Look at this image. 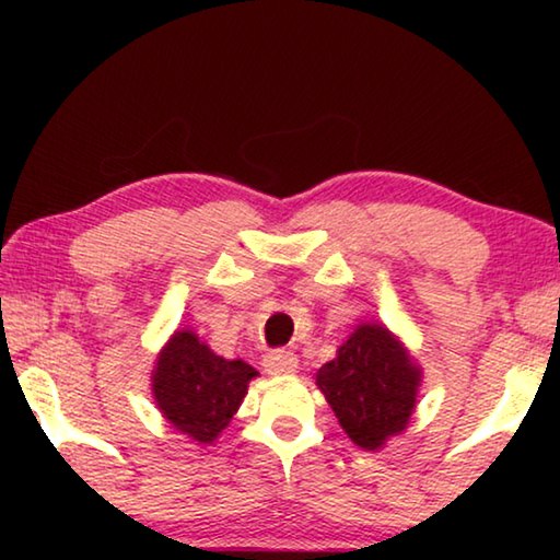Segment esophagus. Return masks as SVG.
Masks as SVG:
<instances>
[{
    "instance_id": "1",
    "label": "esophagus",
    "mask_w": 560,
    "mask_h": 560,
    "mask_svg": "<svg viewBox=\"0 0 560 560\" xmlns=\"http://www.w3.org/2000/svg\"><path fill=\"white\" fill-rule=\"evenodd\" d=\"M299 358L291 350H271L269 355H264V371L269 375H291L296 371Z\"/></svg>"
}]
</instances>
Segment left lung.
I'll list each match as a JSON object with an SVG mask.
<instances>
[{
  "instance_id": "left-lung-1",
  "label": "left lung",
  "mask_w": 560,
  "mask_h": 560,
  "mask_svg": "<svg viewBox=\"0 0 560 560\" xmlns=\"http://www.w3.org/2000/svg\"><path fill=\"white\" fill-rule=\"evenodd\" d=\"M420 383V365L381 324H360L316 373L318 390L334 407L340 428L371 452L407 428Z\"/></svg>"
}]
</instances>
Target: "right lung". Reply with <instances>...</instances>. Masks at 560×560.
<instances>
[{
    "label": "right lung",
    "mask_w": 560,
    "mask_h": 560,
    "mask_svg": "<svg viewBox=\"0 0 560 560\" xmlns=\"http://www.w3.org/2000/svg\"><path fill=\"white\" fill-rule=\"evenodd\" d=\"M259 373L242 358L212 353L192 330H175L160 350L153 395L165 420L200 444H212L230 424Z\"/></svg>",
    "instance_id": "1"
}]
</instances>
